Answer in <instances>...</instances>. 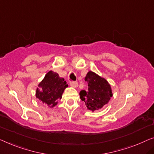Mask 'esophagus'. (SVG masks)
<instances>
[{
	"mask_svg": "<svg viewBox=\"0 0 154 154\" xmlns=\"http://www.w3.org/2000/svg\"><path fill=\"white\" fill-rule=\"evenodd\" d=\"M70 85L73 88H77L78 86V83L77 82H70Z\"/></svg>",
	"mask_w": 154,
	"mask_h": 154,
	"instance_id": "34e87169",
	"label": "esophagus"
}]
</instances>
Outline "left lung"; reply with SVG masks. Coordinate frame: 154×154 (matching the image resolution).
<instances>
[{"mask_svg":"<svg viewBox=\"0 0 154 154\" xmlns=\"http://www.w3.org/2000/svg\"><path fill=\"white\" fill-rule=\"evenodd\" d=\"M85 81L88 83V90L79 92L80 99L91 111L101 109L109 103L113 96L111 85L106 79L93 71H88Z\"/></svg>","mask_w":154,"mask_h":154,"instance_id":"8db88e82","label":"left lung"}]
</instances>
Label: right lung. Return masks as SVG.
I'll return each mask as SVG.
<instances>
[{
  "mask_svg": "<svg viewBox=\"0 0 154 154\" xmlns=\"http://www.w3.org/2000/svg\"><path fill=\"white\" fill-rule=\"evenodd\" d=\"M36 97L50 108H53L61 99L62 94L68 86L64 78L60 77L57 72L50 70L38 85Z\"/></svg>",
  "mask_w": 154,
  "mask_h": 154,
  "instance_id": "right-lung-1",
  "label": "right lung"
}]
</instances>
